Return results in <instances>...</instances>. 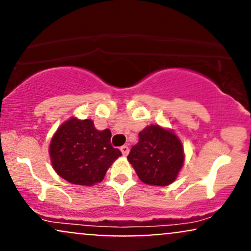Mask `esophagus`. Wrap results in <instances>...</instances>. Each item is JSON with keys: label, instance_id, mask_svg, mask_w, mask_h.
<instances>
[{"label": "esophagus", "instance_id": "obj_1", "mask_svg": "<svg viewBox=\"0 0 251 251\" xmlns=\"http://www.w3.org/2000/svg\"><path fill=\"white\" fill-rule=\"evenodd\" d=\"M120 151H122L123 155H127V154H128V152H129L128 146H127V145H124V146H122V148H120Z\"/></svg>", "mask_w": 251, "mask_h": 251}]
</instances>
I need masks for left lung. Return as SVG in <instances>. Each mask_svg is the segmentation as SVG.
I'll list each match as a JSON object with an SVG mask.
<instances>
[{"label": "left lung", "mask_w": 251, "mask_h": 251, "mask_svg": "<svg viewBox=\"0 0 251 251\" xmlns=\"http://www.w3.org/2000/svg\"><path fill=\"white\" fill-rule=\"evenodd\" d=\"M127 159L143 183L168 186L177 179L185 154L174 129L149 125L139 132V142L131 149Z\"/></svg>", "instance_id": "8db88e82"}]
</instances>
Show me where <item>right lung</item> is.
Instances as JSON below:
<instances>
[{
    "label": "right lung",
    "instance_id": "obj_1",
    "mask_svg": "<svg viewBox=\"0 0 251 251\" xmlns=\"http://www.w3.org/2000/svg\"><path fill=\"white\" fill-rule=\"evenodd\" d=\"M111 131H99L92 119L72 117L53 134L50 157L53 169L71 184L93 186L105 177L109 166L122 155L111 145Z\"/></svg>",
    "mask_w": 251,
    "mask_h": 251
}]
</instances>
